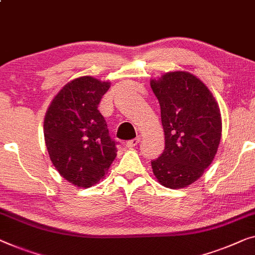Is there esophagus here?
Listing matches in <instances>:
<instances>
[{
    "instance_id": "34e87169",
    "label": "esophagus",
    "mask_w": 255,
    "mask_h": 255,
    "mask_svg": "<svg viewBox=\"0 0 255 255\" xmlns=\"http://www.w3.org/2000/svg\"><path fill=\"white\" fill-rule=\"evenodd\" d=\"M139 142H140V138L138 136V138H135V139L128 140V141L127 142V147H134V146L138 145Z\"/></svg>"
}]
</instances>
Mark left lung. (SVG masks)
Returning <instances> with one entry per match:
<instances>
[{
	"mask_svg": "<svg viewBox=\"0 0 255 255\" xmlns=\"http://www.w3.org/2000/svg\"><path fill=\"white\" fill-rule=\"evenodd\" d=\"M161 107L164 152L152 161L157 182L184 189L204 175L222 136L220 107L209 88L187 71H170L150 80Z\"/></svg>",
	"mask_w": 255,
	"mask_h": 255,
	"instance_id": "1",
	"label": "left lung"
}]
</instances>
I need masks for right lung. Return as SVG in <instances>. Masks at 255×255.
Wrapping results in <instances>:
<instances>
[{
	"mask_svg": "<svg viewBox=\"0 0 255 255\" xmlns=\"http://www.w3.org/2000/svg\"><path fill=\"white\" fill-rule=\"evenodd\" d=\"M110 83L83 76L65 84L48 107L43 133L50 161L65 180L91 187L105 178L116 157L98 106Z\"/></svg>",
	"mask_w": 255,
	"mask_h": 255,
	"instance_id": "add662e5",
	"label": "right lung"
}]
</instances>
